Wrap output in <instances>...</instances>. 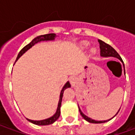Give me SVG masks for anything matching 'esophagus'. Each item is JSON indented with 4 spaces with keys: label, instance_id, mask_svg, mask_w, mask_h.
Masks as SVG:
<instances>
[{
    "label": "esophagus",
    "instance_id": "34e87169",
    "mask_svg": "<svg viewBox=\"0 0 135 135\" xmlns=\"http://www.w3.org/2000/svg\"><path fill=\"white\" fill-rule=\"evenodd\" d=\"M69 82H70L71 85H74L76 82V78L75 76H71L69 78Z\"/></svg>",
    "mask_w": 135,
    "mask_h": 135
}]
</instances>
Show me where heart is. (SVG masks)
I'll use <instances>...</instances> for the list:
<instances>
[{
    "mask_svg": "<svg viewBox=\"0 0 135 135\" xmlns=\"http://www.w3.org/2000/svg\"><path fill=\"white\" fill-rule=\"evenodd\" d=\"M90 45V43L87 41H83L81 42V44H80V47L83 49V50H85V49H87L88 47V46ZM96 51V50L95 49V48H92L91 49V53H95Z\"/></svg>",
    "mask_w": 135,
    "mask_h": 135,
    "instance_id": "obj_1",
    "label": "heart"
}]
</instances>
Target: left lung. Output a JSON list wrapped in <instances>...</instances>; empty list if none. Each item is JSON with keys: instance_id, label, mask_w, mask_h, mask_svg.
<instances>
[{"instance_id": "8db88e82", "label": "left lung", "mask_w": 135, "mask_h": 135, "mask_svg": "<svg viewBox=\"0 0 135 135\" xmlns=\"http://www.w3.org/2000/svg\"><path fill=\"white\" fill-rule=\"evenodd\" d=\"M98 42H99L100 44V56H102V57H113V58L118 59L119 60H120L121 62L123 64V66H124V62L122 61L121 56H119V53L116 52V50L111 47L110 45H109L107 44V43H105V42H104L103 41H102L100 40H98ZM78 107H79V112H80V114H81V116L84 118V119H85L87 122H90V123H93V124H101V123H105V122H108V121H110V119H112L114 116H116V114L119 113V110H120V108H119V110H118V112L116 113V115L114 116H113L111 119H108V120H104V121H95V120L92 119L91 118L88 117V116H87L86 115H85L84 113H82V110L80 109V108H79V105H78Z\"/></svg>"}]
</instances>
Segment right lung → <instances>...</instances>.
Segmentation results:
<instances>
[{
    "instance_id": "1",
    "label": "right lung",
    "mask_w": 135,
    "mask_h": 135,
    "mask_svg": "<svg viewBox=\"0 0 135 135\" xmlns=\"http://www.w3.org/2000/svg\"><path fill=\"white\" fill-rule=\"evenodd\" d=\"M56 35L54 33H50V34H47V35H40L36 37L35 38H34L32 41L29 43L28 45H27L26 46L22 48V50H20V52L18 54L17 56V58H16V61L18 60V59L21 57V56L25 53L27 52L29 49H30L31 47H32L33 45L37 43V42H40L41 41H50V40H54L55 38H56ZM71 87V85L69 82H67L64 85V86L62 88L61 91V93H60V97H59V104H58V107H57V109H56V113L53 114V116H50L47 119H43V120H39V121H37V120H31V119H27L30 122L36 125H40V126H45V125H49L53 124L54 122H56L57 119H59V116H60V114H61V101H62V98H63V94H64V92L66 89V88H69Z\"/></svg>"
}]
</instances>
